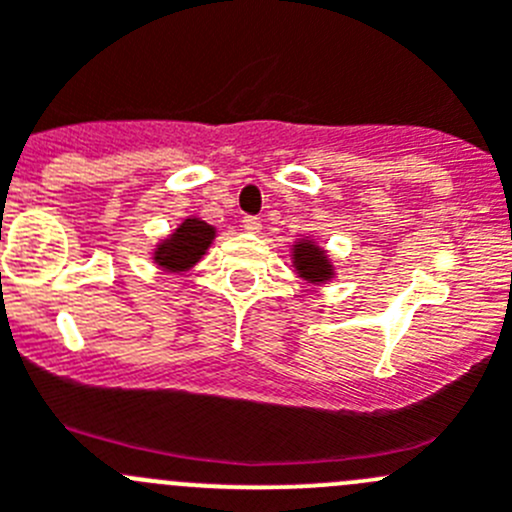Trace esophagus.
<instances>
[{
	"instance_id": "1",
	"label": "esophagus",
	"mask_w": 512,
	"mask_h": 512,
	"mask_svg": "<svg viewBox=\"0 0 512 512\" xmlns=\"http://www.w3.org/2000/svg\"><path fill=\"white\" fill-rule=\"evenodd\" d=\"M241 226H243V231H248V233H259L261 231V221L256 216H243Z\"/></svg>"
}]
</instances>
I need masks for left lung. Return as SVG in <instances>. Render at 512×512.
<instances>
[{
	"mask_svg": "<svg viewBox=\"0 0 512 512\" xmlns=\"http://www.w3.org/2000/svg\"><path fill=\"white\" fill-rule=\"evenodd\" d=\"M294 264L301 279L306 281L332 279V264L326 261L324 251L311 241H299V246H294Z\"/></svg>",
	"mask_w": 512,
	"mask_h": 512,
	"instance_id": "1",
	"label": "left lung"
}]
</instances>
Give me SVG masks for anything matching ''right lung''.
<instances>
[{
	"label": "right lung",
	"instance_id": "obj_1",
	"mask_svg": "<svg viewBox=\"0 0 512 512\" xmlns=\"http://www.w3.org/2000/svg\"><path fill=\"white\" fill-rule=\"evenodd\" d=\"M213 236H216V231L208 223L198 221V218H186L168 241L160 243L158 251H155V261L168 271L191 269L211 246Z\"/></svg>",
	"mask_w": 512,
	"mask_h": 512
}]
</instances>
